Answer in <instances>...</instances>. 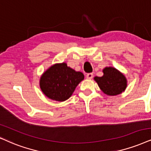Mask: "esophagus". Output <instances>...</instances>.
<instances>
[{
    "label": "esophagus",
    "mask_w": 151,
    "mask_h": 151,
    "mask_svg": "<svg viewBox=\"0 0 151 151\" xmlns=\"http://www.w3.org/2000/svg\"><path fill=\"white\" fill-rule=\"evenodd\" d=\"M93 77V74L92 73L87 74V75H86V78L88 79H92Z\"/></svg>",
    "instance_id": "34e87169"
}]
</instances>
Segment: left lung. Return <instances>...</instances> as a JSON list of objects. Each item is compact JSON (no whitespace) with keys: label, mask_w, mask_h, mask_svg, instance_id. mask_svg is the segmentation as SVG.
Here are the masks:
<instances>
[{"label":"left lung","mask_w":151,"mask_h":151,"mask_svg":"<svg viewBox=\"0 0 151 151\" xmlns=\"http://www.w3.org/2000/svg\"><path fill=\"white\" fill-rule=\"evenodd\" d=\"M102 72V77H95L94 80L104 94L114 96L125 91L127 81L122 72L114 67H105Z\"/></svg>","instance_id":"obj_1"}]
</instances>
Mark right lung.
Listing matches in <instances>:
<instances>
[{
  "mask_svg": "<svg viewBox=\"0 0 151 151\" xmlns=\"http://www.w3.org/2000/svg\"><path fill=\"white\" fill-rule=\"evenodd\" d=\"M84 79L81 72L67 65L66 63H56L44 72L40 79V87L47 98L58 102L69 99L78 84Z\"/></svg>",
  "mask_w": 151,
  "mask_h": 151,
  "instance_id": "add662e5",
  "label": "right lung"
}]
</instances>
